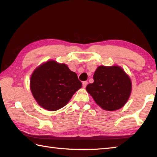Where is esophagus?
I'll use <instances>...</instances> for the list:
<instances>
[{
    "instance_id": "esophagus-1",
    "label": "esophagus",
    "mask_w": 157,
    "mask_h": 157,
    "mask_svg": "<svg viewBox=\"0 0 157 157\" xmlns=\"http://www.w3.org/2000/svg\"><path fill=\"white\" fill-rule=\"evenodd\" d=\"M87 84H88V82H86V81H85V82H84L82 83V86H83V88H86V86H87Z\"/></svg>"
}]
</instances>
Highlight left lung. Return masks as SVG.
Wrapping results in <instances>:
<instances>
[{"label": "left lung", "mask_w": 157, "mask_h": 157, "mask_svg": "<svg viewBox=\"0 0 157 157\" xmlns=\"http://www.w3.org/2000/svg\"><path fill=\"white\" fill-rule=\"evenodd\" d=\"M94 82L86 90L103 109L113 111L123 107L129 97L132 82L119 66H99L93 76Z\"/></svg>", "instance_id": "8db88e82"}]
</instances>
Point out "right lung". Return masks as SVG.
<instances>
[{
  "label": "right lung",
  "mask_w": 157,
  "mask_h": 157,
  "mask_svg": "<svg viewBox=\"0 0 157 157\" xmlns=\"http://www.w3.org/2000/svg\"><path fill=\"white\" fill-rule=\"evenodd\" d=\"M81 87L82 82L75 72L54 61L39 66L30 79V89L36 101L51 111L65 106Z\"/></svg>",
  "instance_id": "right-lung-1"
}]
</instances>
